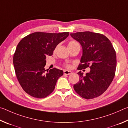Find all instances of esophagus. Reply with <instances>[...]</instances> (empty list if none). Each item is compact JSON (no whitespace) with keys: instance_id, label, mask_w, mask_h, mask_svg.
Returning <instances> with one entry per match:
<instances>
[{"instance_id":"obj_1","label":"esophagus","mask_w":128,"mask_h":128,"mask_svg":"<svg viewBox=\"0 0 128 128\" xmlns=\"http://www.w3.org/2000/svg\"><path fill=\"white\" fill-rule=\"evenodd\" d=\"M72 72H71V71L67 70H64V74L69 75V74H72Z\"/></svg>"}]
</instances>
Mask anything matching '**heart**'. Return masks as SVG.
<instances>
[{
	"label": "heart",
	"mask_w": 128,
	"mask_h": 128,
	"mask_svg": "<svg viewBox=\"0 0 128 128\" xmlns=\"http://www.w3.org/2000/svg\"><path fill=\"white\" fill-rule=\"evenodd\" d=\"M76 44H78V43L77 42H76V41L71 40V41H70V42L68 43V46H73V45H74ZM66 66L67 67V68H70V65H69V64H66Z\"/></svg>",
	"instance_id": "1"
}]
</instances>
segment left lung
I'll list each match as a JSON object with an SVG mask.
<instances>
[{"label": "left lung", "mask_w": 128, "mask_h": 128, "mask_svg": "<svg viewBox=\"0 0 128 128\" xmlns=\"http://www.w3.org/2000/svg\"><path fill=\"white\" fill-rule=\"evenodd\" d=\"M70 36L82 47L78 69L90 68L85 76L81 71L77 73L80 81L73 86L75 92L86 99L100 96L109 87L115 75L116 51L111 41L102 34L84 32L71 33Z\"/></svg>", "instance_id": "1"}]
</instances>
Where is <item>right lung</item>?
Masks as SVG:
<instances>
[{"instance_id": "right-lung-1", "label": "right lung", "mask_w": 128, "mask_h": 128, "mask_svg": "<svg viewBox=\"0 0 128 128\" xmlns=\"http://www.w3.org/2000/svg\"><path fill=\"white\" fill-rule=\"evenodd\" d=\"M69 34L35 32L17 44L13 59L15 73L23 90L30 96L44 98L55 89L63 71L56 68L46 70V58L52 55L56 46Z\"/></svg>"}]
</instances>
